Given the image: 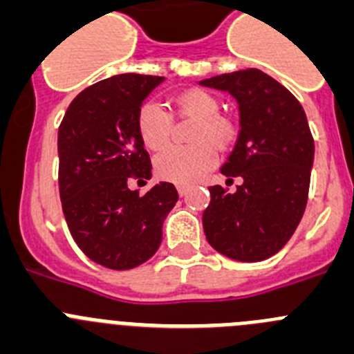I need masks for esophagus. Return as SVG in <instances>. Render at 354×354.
<instances>
[{
  "instance_id": "34e87169",
  "label": "esophagus",
  "mask_w": 354,
  "mask_h": 354,
  "mask_svg": "<svg viewBox=\"0 0 354 354\" xmlns=\"http://www.w3.org/2000/svg\"><path fill=\"white\" fill-rule=\"evenodd\" d=\"M176 189H178V194H180V196H185V194L189 192V185H178Z\"/></svg>"
}]
</instances>
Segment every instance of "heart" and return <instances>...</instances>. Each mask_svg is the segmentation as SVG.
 Returning <instances> with one entry per match:
<instances>
[{
	"label": "heart",
	"instance_id": "obj_1",
	"mask_svg": "<svg viewBox=\"0 0 354 354\" xmlns=\"http://www.w3.org/2000/svg\"><path fill=\"white\" fill-rule=\"evenodd\" d=\"M176 107L187 116L197 118L192 146H169L155 158V171L160 178L174 183H194L208 173L216 162V148L231 142L232 123L221 116V104L212 93L199 88L185 90L174 98ZM138 133L148 149H160L171 136V116L157 100H146L138 111Z\"/></svg>",
	"mask_w": 354,
	"mask_h": 354
}]
</instances>
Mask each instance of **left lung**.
I'll use <instances>...</instances> for the list:
<instances>
[{"instance_id":"1","label":"left lung","mask_w":354,"mask_h":354,"mask_svg":"<svg viewBox=\"0 0 354 354\" xmlns=\"http://www.w3.org/2000/svg\"><path fill=\"white\" fill-rule=\"evenodd\" d=\"M227 91L240 109V133L221 173L243 183L236 192L215 185L203 213L208 243L243 263L272 257L300 224L307 206L314 139L295 95L257 68L199 81Z\"/></svg>"}]
</instances>
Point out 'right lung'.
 <instances>
[{"label":"right lung","mask_w":354,"mask_h":354,"mask_svg":"<svg viewBox=\"0 0 354 354\" xmlns=\"http://www.w3.org/2000/svg\"><path fill=\"white\" fill-rule=\"evenodd\" d=\"M164 77L122 74L95 82L72 100L58 130L59 197L82 252L111 270L136 268L160 247L162 225L176 205L173 183L139 196L129 178H151L136 120Z\"/></svg>","instance_id":"right-lung-1"}]
</instances>
